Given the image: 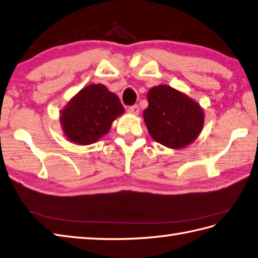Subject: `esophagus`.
Wrapping results in <instances>:
<instances>
[{
    "mask_svg": "<svg viewBox=\"0 0 258 258\" xmlns=\"http://www.w3.org/2000/svg\"><path fill=\"white\" fill-rule=\"evenodd\" d=\"M127 111L130 112V114H133V115H138V114H139L140 109H139V107H138V105H134V106H130V107H128Z\"/></svg>",
    "mask_w": 258,
    "mask_h": 258,
    "instance_id": "1",
    "label": "esophagus"
}]
</instances>
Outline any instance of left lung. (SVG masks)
I'll return each instance as SVG.
<instances>
[{"mask_svg":"<svg viewBox=\"0 0 258 258\" xmlns=\"http://www.w3.org/2000/svg\"><path fill=\"white\" fill-rule=\"evenodd\" d=\"M147 97L143 118L156 142L181 149L196 140L204 127V111L197 102L167 85L152 87Z\"/></svg>","mask_w":258,"mask_h":258,"instance_id":"left-lung-1","label":"left lung"}]
</instances>
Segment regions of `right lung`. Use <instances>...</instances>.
I'll list each match as a JSON object with an SVG mask.
<instances>
[{"label":"right lung","instance_id":"add662e5","mask_svg":"<svg viewBox=\"0 0 258 258\" xmlns=\"http://www.w3.org/2000/svg\"><path fill=\"white\" fill-rule=\"evenodd\" d=\"M124 108L116 94L103 84L81 90L61 111L62 129L68 139L86 146L96 142L109 131L112 121Z\"/></svg>","mask_w":258,"mask_h":258}]
</instances>
